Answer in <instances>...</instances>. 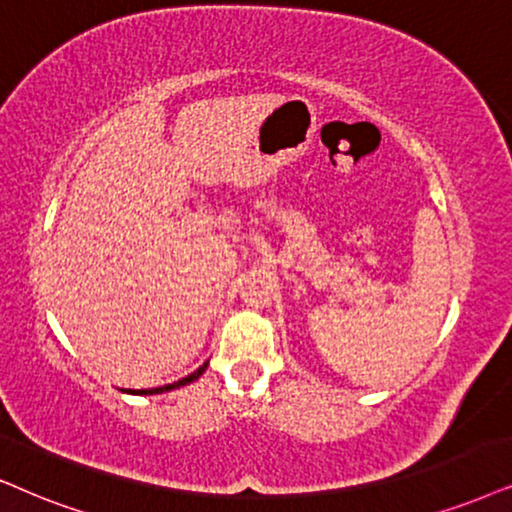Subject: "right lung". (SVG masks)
<instances>
[{
  "instance_id": "1",
  "label": "right lung",
  "mask_w": 512,
  "mask_h": 512,
  "mask_svg": "<svg viewBox=\"0 0 512 512\" xmlns=\"http://www.w3.org/2000/svg\"><path fill=\"white\" fill-rule=\"evenodd\" d=\"M208 364H210V361H205V364L200 366L198 371H193L191 375H186V378H181V380H177V383H172V385H163V387H151V390H122V392H127V394H163V392L177 390V387H184V385L193 383V380H198L200 375L205 373V368H208Z\"/></svg>"
}]
</instances>
